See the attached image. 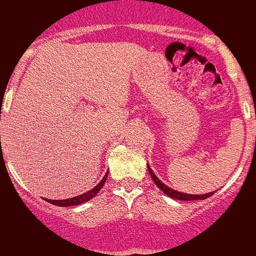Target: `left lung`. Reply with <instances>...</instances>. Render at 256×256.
<instances>
[{
	"mask_svg": "<svg viewBox=\"0 0 256 256\" xmlns=\"http://www.w3.org/2000/svg\"><path fill=\"white\" fill-rule=\"evenodd\" d=\"M148 172H150V177H152V180H154V182L159 186V188L163 190V192L166 193L168 198H177V200H186V202H190V200H204V198H210V196H212L214 194V192L211 193H206V194H186V193H181V192H177V190H174V189L168 188V186H166L162 182L159 178L156 177L155 174H154V172L150 170V166H148Z\"/></svg>",
	"mask_w": 256,
	"mask_h": 256,
	"instance_id": "8db88e82",
	"label": "left lung"
}]
</instances>
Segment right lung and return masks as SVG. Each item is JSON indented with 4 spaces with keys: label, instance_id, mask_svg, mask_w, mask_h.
I'll use <instances>...</instances> for the list:
<instances>
[{
    "label": "right lung",
    "instance_id": "add662e5",
    "mask_svg": "<svg viewBox=\"0 0 256 256\" xmlns=\"http://www.w3.org/2000/svg\"><path fill=\"white\" fill-rule=\"evenodd\" d=\"M106 176H108V172L106 174V177L101 180L100 182L97 186L89 190V192L84 193V194H79V196H75V198H67V200H48L49 203L54 204V206H58V207H68V206H78V204H82V203H86V202H89L90 198H93L98 193L102 186H104V184H106Z\"/></svg>",
    "mask_w": 256,
    "mask_h": 256
}]
</instances>
